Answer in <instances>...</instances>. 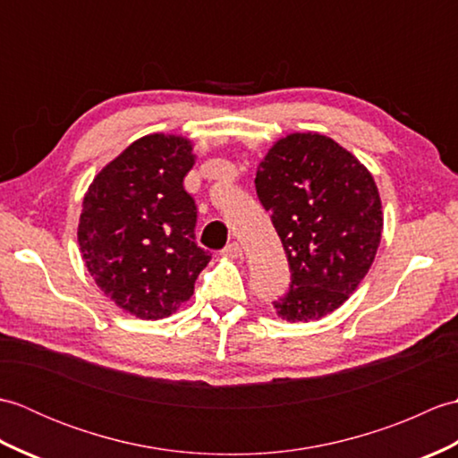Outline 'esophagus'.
<instances>
[{
    "label": "esophagus",
    "instance_id": "esophagus-1",
    "mask_svg": "<svg viewBox=\"0 0 458 458\" xmlns=\"http://www.w3.org/2000/svg\"><path fill=\"white\" fill-rule=\"evenodd\" d=\"M242 254H244V251H242V246L238 244V242H232V244H228L226 248L222 250V256L232 258V259H238V258H242Z\"/></svg>",
    "mask_w": 458,
    "mask_h": 458
}]
</instances>
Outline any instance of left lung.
<instances>
[{"label":"left lung","mask_w":458,"mask_h":458,"mask_svg":"<svg viewBox=\"0 0 458 458\" xmlns=\"http://www.w3.org/2000/svg\"><path fill=\"white\" fill-rule=\"evenodd\" d=\"M256 191L291 269L277 315L289 323L330 315L366 277L382 240L372 173L327 135L289 133L258 165Z\"/></svg>","instance_id":"8db88e82"}]
</instances>
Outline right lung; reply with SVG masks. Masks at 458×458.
<instances>
[{"instance_id": "obj_1", "label": "right lung", "mask_w": 458, "mask_h": 458, "mask_svg": "<svg viewBox=\"0 0 458 458\" xmlns=\"http://www.w3.org/2000/svg\"><path fill=\"white\" fill-rule=\"evenodd\" d=\"M194 159L182 135H143L106 165L84 194V264L104 295L138 318L174 313L212 258L194 242L197 207L182 187Z\"/></svg>"}]
</instances>
